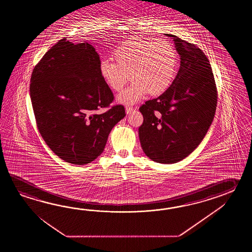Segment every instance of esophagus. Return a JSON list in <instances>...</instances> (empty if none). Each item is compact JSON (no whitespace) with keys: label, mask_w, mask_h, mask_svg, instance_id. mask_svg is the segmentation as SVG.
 Here are the masks:
<instances>
[{"label":"esophagus","mask_w":252,"mask_h":252,"mask_svg":"<svg viewBox=\"0 0 252 252\" xmlns=\"http://www.w3.org/2000/svg\"><path fill=\"white\" fill-rule=\"evenodd\" d=\"M125 111H126L127 114H130V113L133 112L134 109L132 107H126L125 108Z\"/></svg>","instance_id":"1"}]
</instances>
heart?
I'll use <instances>...</instances> for the list:
<instances>
[{"mask_svg":"<svg viewBox=\"0 0 252 252\" xmlns=\"http://www.w3.org/2000/svg\"><path fill=\"white\" fill-rule=\"evenodd\" d=\"M114 59L100 63V75L113 91H121L130 78L131 85L120 93L117 101L130 105L150 93L160 94L171 85L177 72V52L164 39L132 38L115 49Z\"/></svg>","mask_w":252,"mask_h":252,"instance_id":"1","label":"heart"}]
</instances>
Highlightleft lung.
<instances>
[{
  "mask_svg": "<svg viewBox=\"0 0 252 252\" xmlns=\"http://www.w3.org/2000/svg\"><path fill=\"white\" fill-rule=\"evenodd\" d=\"M171 37L180 57L175 80L160 96L139 108L141 148L151 160L173 164L190 155L214 121L217 91L209 60L193 44Z\"/></svg>",
  "mask_w": 252,
  "mask_h": 252,
  "instance_id": "obj_1",
  "label": "left lung"
}]
</instances>
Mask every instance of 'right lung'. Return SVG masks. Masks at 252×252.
<instances>
[{
  "label": "right lung",
  "instance_id": "obj_1",
  "mask_svg": "<svg viewBox=\"0 0 252 252\" xmlns=\"http://www.w3.org/2000/svg\"><path fill=\"white\" fill-rule=\"evenodd\" d=\"M100 63L92 45L63 38L44 55L31 78L38 130L56 155L74 165L96 159L111 130L126 115L123 105L99 113L113 101Z\"/></svg>",
  "mask_w": 252,
  "mask_h": 252
}]
</instances>
